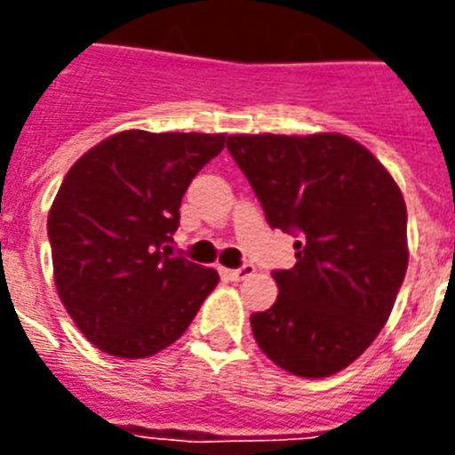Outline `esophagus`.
Returning <instances> with one entry per match:
<instances>
[{"label":"esophagus","instance_id":"obj_1","mask_svg":"<svg viewBox=\"0 0 455 455\" xmlns=\"http://www.w3.org/2000/svg\"><path fill=\"white\" fill-rule=\"evenodd\" d=\"M224 274H227L231 281H243V278H248L255 274V267H252V264H241L238 269H227Z\"/></svg>","mask_w":455,"mask_h":455}]
</instances>
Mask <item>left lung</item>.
<instances>
[{"label": "left lung", "instance_id": "obj_1", "mask_svg": "<svg viewBox=\"0 0 455 455\" xmlns=\"http://www.w3.org/2000/svg\"><path fill=\"white\" fill-rule=\"evenodd\" d=\"M227 148L269 227L298 238L295 267L274 271L276 302L250 316L257 345L292 375L338 373L378 338L406 276L402 191L342 134H235Z\"/></svg>", "mask_w": 455, "mask_h": 455}]
</instances>
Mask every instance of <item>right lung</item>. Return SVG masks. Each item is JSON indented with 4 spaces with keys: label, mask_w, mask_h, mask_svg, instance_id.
Masks as SVG:
<instances>
[{
    "label": "right lung",
    "mask_w": 455,
    "mask_h": 455,
    "mask_svg": "<svg viewBox=\"0 0 455 455\" xmlns=\"http://www.w3.org/2000/svg\"><path fill=\"white\" fill-rule=\"evenodd\" d=\"M227 134L132 130L77 160L46 234L56 291L101 352L144 359L184 335L220 274L172 255L179 205Z\"/></svg>",
    "instance_id": "1"
}]
</instances>
